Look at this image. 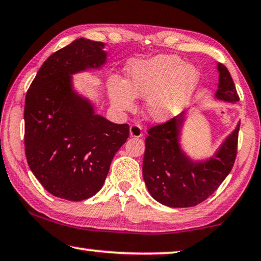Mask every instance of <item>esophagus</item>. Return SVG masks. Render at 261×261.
<instances>
[{
	"label": "esophagus",
	"mask_w": 261,
	"mask_h": 261,
	"mask_svg": "<svg viewBox=\"0 0 261 261\" xmlns=\"http://www.w3.org/2000/svg\"><path fill=\"white\" fill-rule=\"evenodd\" d=\"M130 136L131 137H135V138H139L143 136V132H142V127L138 125V124H132L130 126Z\"/></svg>",
	"instance_id": "1"
}]
</instances>
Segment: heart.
<instances>
[{
	"instance_id": "1",
	"label": "heart",
	"mask_w": 261,
	"mask_h": 261,
	"mask_svg": "<svg viewBox=\"0 0 261 261\" xmlns=\"http://www.w3.org/2000/svg\"><path fill=\"white\" fill-rule=\"evenodd\" d=\"M200 69L172 54L135 60L126 67V79L113 75L109 97L118 111H132L135 98L145 99L144 115L155 123H166L186 108L199 89Z\"/></svg>"
}]
</instances>
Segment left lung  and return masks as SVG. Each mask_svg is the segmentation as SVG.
<instances>
[{
	"label": "left lung",
	"mask_w": 261,
	"mask_h": 261,
	"mask_svg": "<svg viewBox=\"0 0 261 261\" xmlns=\"http://www.w3.org/2000/svg\"><path fill=\"white\" fill-rule=\"evenodd\" d=\"M219 72L218 100L239 101L236 85L225 66L216 65ZM188 111L169 122L153 126L145 139L143 178L150 195L157 202L171 208L193 207L208 199L232 170L237 157L240 122L221 142L214 155L194 160L182 149L181 136Z\"/></svg>",
	"instance_id": "obj_1"
}]
</instances>
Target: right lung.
<instances>
[{"label": "right lung", "instance_id": "add662e5", "mask_svg": "<svg viewBox=\"0 0 261 261\" xmlns=\"http://www.w3.org/2000/svg\"><path fill=\"white\" fill-rule=\"evenodd\" d=\"M105 43L79 38L53 53L40 67L24 102L28 166L43 188L68 201L93 196L110 164L129 137L127 124H115L94 111L73 85V75L100 69Z\"/></svg>", "mask_w": 261, "mask_h": 261}]
</instances>
